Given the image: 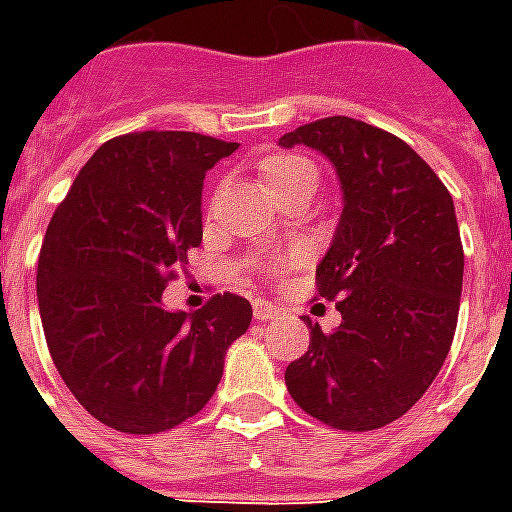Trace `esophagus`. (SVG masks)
Segmentation results:
<instances>
[{
    "instance_id": "34e87169",
    "label": "esophagus",
    "mask_w": 512,
    "mask_h": 512,
    "mask_svg": "<svg viewBox=\"0 0 512 512\" xmlns=\"http://www.w3.org/2000/svg\"><path fill=\"white\" fill-rule=\"evenodd\" d=\"M277 312H279V307L277 304H271V301L257 299L255 304H252V315H255V321H271Z\"/></svg>"
}]
</instances>
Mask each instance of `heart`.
I'll list each match as a JSON object with an SVG mask.
<instances>
[{"mask_svg": "<svg viewBox=\"0 0 512 512\" xmlns=\"http://www.w3.org/2000/svg\"><path fill=\"white\" fill-rule=\"evenodd\" d=\"M260 178L266 183V189L271 194H277L290 183H296L301 178H318V172H315V164H312L310 158H301V156H274L263 161V167H260Z\"/></svg>", "mask_w": 512, "mask_h": 512, "instance_id": "b5f03b06", "label": "heart"}]
</instances>
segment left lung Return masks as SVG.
Instances as JSON below:
<instances>
[{
	"label": "left lung",
	"instance_id": "left-lung-1",
	"mask_svg": "<svg viewBox=\"0 0 512 512\" xmlns=\"http://www.w3.org/2000/svg\"><path fill=\"white\" fill-rule=\"evenodd\" d=\"M332 161L343 213L315 268L343 315L332 334L310 323L307 354L285 384L310 417L337 430H376L428 392L450 354L463 285V246L450 191L389 131L323 117L279 139Z\"/></svg>",
	"mask_w": 512,
	"mask_h": 512
}]
</instances>
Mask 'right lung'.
I'll use <instances>...</instances> for the list:
<instances>
[{
  "instance_id": "1",
  "label": "right lung",
  "mask_w": 512,
  "mask_h": 512,
  "mask_svg": "<svg viewBox=\"0 0 512 512\" xmlns=\"http://www.w3.org/2000/svg\"><path fill=\"white\" fill-rule=\"evenodd\" d=\"M194 131H142L93 153L54 211L38 260L49 354L73 397L123 433L194 417L222 381L252 304L213 296L197 312L161 304L172 266L202 241V180L235 150Z\"/></svg>"
}]
</instances>
